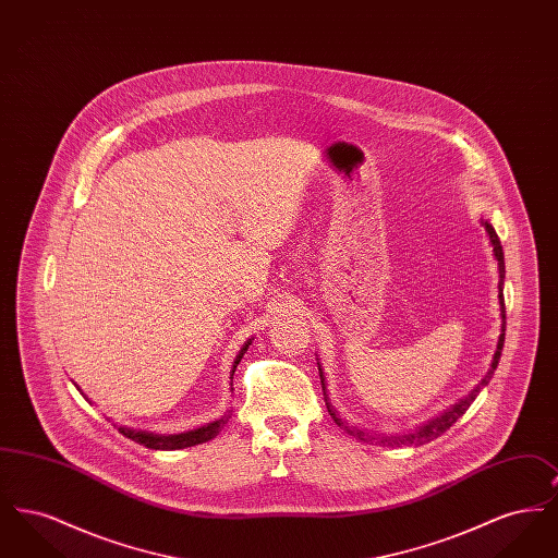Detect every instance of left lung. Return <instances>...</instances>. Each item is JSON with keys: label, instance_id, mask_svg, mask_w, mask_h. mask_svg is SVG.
Instances as JSON below:
<instances>
[{"label": "left lung", "instance_id": "1", "mask_svg": "<svg viewBox=\"0 0 558 558\" xmlns=\"http://www.w3.org/2000/svg\"><path fill=\"white\" fill-rule=\"evenodd\" d=\"M481 226L485 228V232H487V236H489V244H492V248H494V257H496V262H498V276H500V280H498V303H500V318H502V326H500V337H498V345H496V353H494V357H492V364H489V371L487 374L481 378V383H478L477 387L466 396L464 399H460L458 403H453L450 405L444 414H439V416H435V418H430V421H426L425 425L416 426L414 430H410V433H403V435H385V433H372L368 428H360V426L351 425V423H347L345 418L339 414V410L332 405V401L328 398V389H326V376H324V371H322V366H319L318 362V371H319V380H322V391H324V401H326V408H328V414L332 416V421L337 423V425L341 426L345 433L349 435H353V437H357L360 441H376V444H380V446H423V444H428V441H433V439H437L439 435H444L448 428H450L466 410H469V405L475 401L478 393H481V389L483 387H487V383L492 380V376H494V371L498 368V362H500V355H502V347H505V330H506V310H505V253H502V244H500V239H498V234H496V230H494V226L487 221V219H483L481 217Z\"/></svg>", "mask_w": 558, "mask_h": 558}]
</instances>
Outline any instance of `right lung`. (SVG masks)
I'll use <instances>...</instances> for the list:
<instances>
[{"label":"right lung","mask_w":558,"mask_h":558,"mask_svg":"<svg viewBox=\"0 0 558 558\" xmlns=\"http://www.w3.org/2000/svg\"><path fill=\"white\" fill-rule=\"evenodd\" d=\"M251 343H253V339H248L244 345L240 347L239 355H236V360H234V364H232L230 378L234 376L236 366H239L242 355L246 353V349H248ZM230 385H232V383H230ZM75 387H77V385H75ZM77 389H80V387H77ZM232 391H234V389H232ZM80 393L83 398L89 401V398H87L81 389ZM108 421H110V418H108ZM228 421H230V414H223L221 418H217V421H213V423L196 426V428H190V430H184V433H153V430L132 428V426L125 425L119 426V433H121V435H125L128 439H132L135 444H140V446L148 448V450H184V448H192V446L205 444V441H209L213 437H217V435H219V430H221L223 426L228 425Z\"/></svg>","instance_id":"1"}]
</instances>
